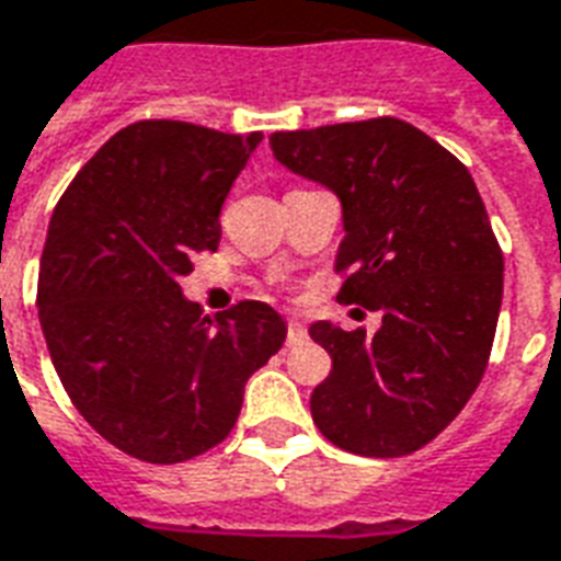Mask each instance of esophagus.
<instances>
[{
	"label": "esophagus",
	"instance_id": "obj_1",
	"mask_svg": "<svg viewBox=\"0 0 561 561\" xmlns=\"http://www.w3.org/2000/svg\"><path fill=\"white\" fill-rule=\"evenodd\" d=\"M306 339V330H302V321L297 314H288V344H300Z\"/></svg>",
	"mask_w": 561,
	"mask_h": 561
}]
</instances>
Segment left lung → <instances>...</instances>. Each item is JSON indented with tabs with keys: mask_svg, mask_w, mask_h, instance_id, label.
<instances>
[{
	"mask_svg": "<svg viewBox=\"0 0 561 561\" xmlns=\"http://www.w3.org/2000/svg\"><path fill=\"white\" fill-rule=\"evenodd\" d=\"M273 157L342 198L339 300L383 314L375 335L318 321L333 356L312 419L339 449L401 458L458 416L488 368L502 249L458 157L401 118L270 136Z\"/></svg>",
	"mask_w": 561,
	"mask_h": 561,
	"instance_id": "obj_1",
	"label": "left lung"
}]
</instances>
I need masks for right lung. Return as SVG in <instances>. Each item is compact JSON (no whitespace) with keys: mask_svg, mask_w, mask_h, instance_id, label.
<instances>
[{"mask_svg":"<svg viewBox=\"0 0 561 561\" xmlns=\"http://www.w3.org/2000/svg\"><path fill=\"white\" fill-rule=\"evenodd\" d=\"M261 133L127 124L61 193L37 273V314L65 392L115 449L181 463L231 434L243 386L285 342L267 302L210 318L181 276L217 252L219 210Z\"/></svg>","mask_w":561,"mask_h":561,"instance_id":"add662e5","label":"right lung"}]
</instances>
